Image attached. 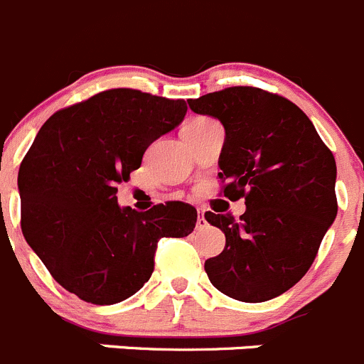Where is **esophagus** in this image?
I'll list each match as a JSON object with an SVG mask.
<instances>
[{
    "instance_id": "1",
    "label": "esophagus",
    "mask_w": 364,
    "mask_h": 364,
    "mask_svg": "<svg viewBox=\"0 0 364 364\" xmlns=\"http://www.w3.org/2000/svg\"><path fill=\"white\" fill-rule=\"evenodd\" d=\"M196 226H198V230H203L208 226V220L205 219V212H199V217H198V223H196Z\"/></svg>"
}]
</instances>
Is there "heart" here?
I'll use <instances>...</instances> for the list:
<instances>
[{
    "label": "heart",
    "mask_w": 364,
    "mask_h": 364,
    "mask_svg": "<svg viewBox=\"0 0 364 364\" xmlns=\"http://www.w3.org/2000/svg\"><path fill=\"white\" fill-rule=\"evenodd\" d=\"M205 120H206V118H196V120L188 122V124H186V125H196V124H201V122H205ZM186 125H185V127H186Z\"/></svg>",
    "instance_id": "heart-1"
}]
</instances>
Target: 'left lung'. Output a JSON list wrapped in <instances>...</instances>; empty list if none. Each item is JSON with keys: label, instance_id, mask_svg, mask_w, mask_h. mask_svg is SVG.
Masks as SVG:
<instances>
[{"label": "left lung", "instance_id": "obj_1", "mask_svg": "<svg viewBox=\"0 0 364 364\" xmlns=\"http://www.w3.org/2000/svg\"><path fill=\"white\" fill-rule=\"evenodd\" d=\"M188 105L223 124L224 198H246L240 220L205 213L226 237L223 253L205 262L206 274L239 301L280 296L307 273L336 219L334 156L298 105L259 87H228Z\"/></svg>", "mask_w": 364, "mask_h": 364}]
</instances>
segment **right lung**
<instances>
[{
    "label": "right lung",
    "instance_id": "right-lung-1",
    "mask_svg": "<svg viewBox=\"0 0 364 364\" xmlns=\"http://www.w3.org/2000/svg\"><path fill=\"white\" fill-rule=\"evenodd\" d=\"M186 114L183 100L109 90L44 122L19 166L21 230L64 289L95 305L127 300L154 271L163 237H186L192 205L120 206L117 185Z\"/></svg>",
    "mask_w": 364,
    "mask_h": 364
}]
</instances>
